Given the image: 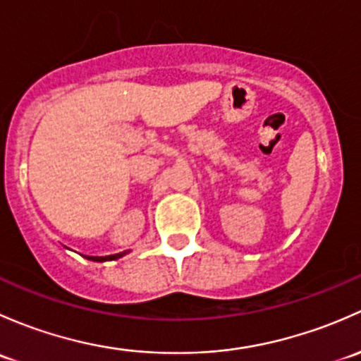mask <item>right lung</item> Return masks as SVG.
<instances>
[{
    "label": "right lung",
    "mask_w": 361,
    "mask_h": 361,
    "mask_svg": "<svg viewBox=\"0 0 361 361\" xmlns=\"http://www.w3.org/2000/svg\"><path fill=\"white\" fill-rule=\"evenodd\" d=\"M128 254V252H120V254H113V255H106V257H94V255H85L88 261H94V262H104V261H116V259L123 257V255Z\"/></svg>",
    "instance_id": "add662e5"
}]
</instances>
